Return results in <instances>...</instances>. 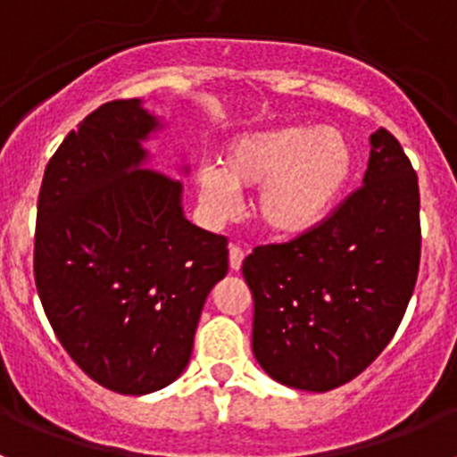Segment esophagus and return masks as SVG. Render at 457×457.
Wrapping results in <instances>:
<instances>
[{
	"label": "esophagus",
	"mask_w": 457,
	"mask_h": 457,
	"mask_svg": "<svg viewBox=\"0 0 457 457\" xmlns=\"http://www.w3.org/2000/svg\"><path fill=\"white\" fill-rule=\"evenodd\" d=\"M242 261H245V252H242L240 247H236L233 245L231 249H228V263H231V270H240L242 268Z\"/></svg>",
	"instance_id": "obj_1"
}]
</instances>
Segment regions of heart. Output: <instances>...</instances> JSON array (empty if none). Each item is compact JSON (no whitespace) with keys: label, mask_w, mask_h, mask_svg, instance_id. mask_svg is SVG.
Listing matches in <instances>:
<instances>
[{"label":"heart","mask_w":457,"mask_h":457,"mask_svg":"<svg viewBox=\"0 0 457 457\" xmlns=\"http://www.w3.org/2000/svg\"><path fill=\"white\" fill-rule=\"evenodd\" d=\"M354 171L350 137L332 125H281L236 137L220 169L196 171V194L212 221L237 212V189L258 187L253 215L265 233L293 240L311 233L332 212Z\"/></svg>","instance_id":"1"}]
</instances>
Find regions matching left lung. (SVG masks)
Here are the masks:
<instances>
[{
  "mask_svg": "<svg viewBox=\"0 0 457 457\" xmlns=\"http://www.w3.org/2000/svg\"><path fill=\"white\" fill-rule=\"evenodd\" d=\"M421 258L419 180L389 130L370 135L364 185L306 236L253 249L252 348L272 379L329 391L389 345Z\"/></svg>",
  "mask_w": 457,
  "mask_h": 457,
  "instance_id": "8db88e82",
  "label": "left lung"
}]
</instances>
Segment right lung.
Instances as JSON below:
<instances>
[{"label":"right lung","instance_id":"obj_1","mask_svg":"<svg viewBox=\"0 0 457 457\" xmlns=\"http://www.w3.org/2000/svg\"><path fill=\"white\" fill-rule=\"evenodd\" d=\"M160 120L112 100L71 130L38 194L34 274L71 359L104 389L144 395L192 357L205 297L228 272L226 237L183 215V183L144 169Z\"/></svg>","mask_w":457,"mask_h":457}]
</instances>
